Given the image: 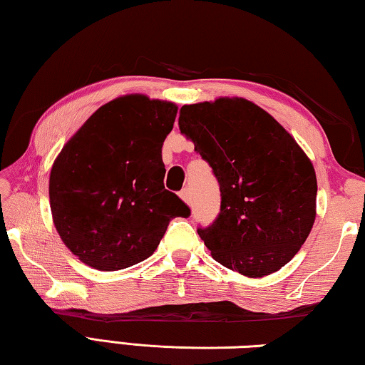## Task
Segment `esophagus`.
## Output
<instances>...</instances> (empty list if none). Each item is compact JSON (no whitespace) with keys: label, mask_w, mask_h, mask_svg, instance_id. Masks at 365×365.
<instances>
[{"label":"esophagus","mask_w":365,"mask_h":365,"mask_svg":"<svg viewBox=\"0 0 365 365\" xmlns=\"http://www.w3.org/2000/svg\"><path fill=\"white\" fill-rule=\"evenodd\" d=\"M180 197L182 200L187 202V205L190 206L191 205V195H190V190L188 188H183L182 191H180Z\"/></svg>","instance_id":"obj_1"}]
</instances>
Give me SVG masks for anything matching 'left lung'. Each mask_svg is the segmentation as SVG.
Segmentation results:
<instances>
[{"label": "left lung", "instance_id": "8db88e82", "mask_svg": "<svg viewBox=\"0 0 365 365\" xmlns=\"http://www.w3.org/2000/svg\"><path fill=\"white\" fill-rule=\"evenodd\" d=\"M178 127L220 185L219 217L197 228L212 257L251 279L280 270L316 220L311 159L274 117L245 98L185 104Z\"/></svg>", "mask_w": 365, "mask_h": 365}]
</instances>
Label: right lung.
<instances>
[{
	"label": "right lung",
	"instance_id": "add662e5",
	"mask_svg": "<svg viewBox=\"0 0 365 365\" xmlns=\"http://www.w3.org/2000/svg\"><path fill=\"white\" fill-rule=\"evenodd\" d=\"M177 104L125 95L95 110L54 159L49 206L61 240L96 270L127 269L150 257L170 219L190 215L164 188L160 148Z\"/></svg>",
	"mask_w": 365,
	"mask_h": 365
}]
</instances>
